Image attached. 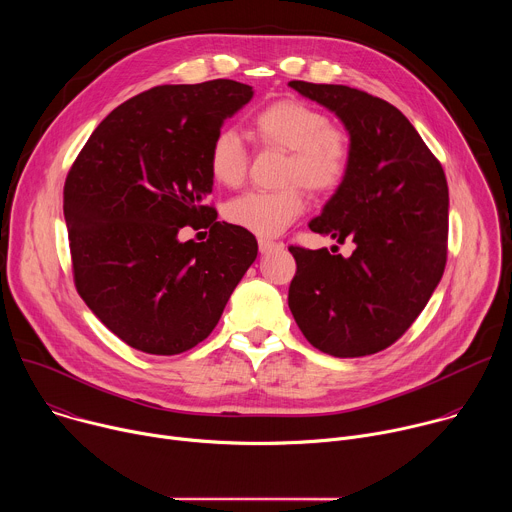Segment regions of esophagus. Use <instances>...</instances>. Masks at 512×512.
I'll use <instances>...</instances> for the list:
<instances>
[{
  "instance_id": "obj_1",
  "label": "esophagus",
  "mask_w": 512,
  "mask_h": 512,
  "mask_svg": "<svg viewBox=\"0 0 512 512\" xmlns=\"http://www.w3.org/2000/svg\"><path fill=\"white\" fill-rule=\"evenodd\" d=\"M257 243H259V251H261V253H269L271 249H275V247H277V243H275V241L265 239V237H261Z\"/></svg>"
}]
</instances>
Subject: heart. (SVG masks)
I'll return each mask as SVG.
<instances>
[{"label":"heart","instance_id":"b5f03b06","mask_svg":"<svg viewBox=\"0 0 512 512\" xmlns=\"http://www.w3.org/2000/svg\"><path fill=\"white\" fill-rule=\"evenodd\" d=\"M251 127L259 143L287 152L279 190H251L225 206V218L259 237L283 233L306 210L304 188L316 194L338 190L350 172L352 145L344 127L298 99H277L257 109ZM210 176L223 186L237 188L249 172V150L243 137L223 127L208 148Z\"/></svg>","mask_w":512,"mask_h":512}]
</instances>
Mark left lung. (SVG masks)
<instances>
[{
  "instance_id": "8db88e82",
  "label": "left lung",
  "mask_w": 512,
  "mask_h": 512,
  "mask_svg": "<svg viewBox=\"0 0 512 512\" xmlns=\"http://www.w3.org/2000/svg\"><path fill=\"white\" fill-rule=\"evenodd\" d=\"M289 87L332 109L350 133L348 178L310 229L354 243L350 257L289 245L298 265L289 310L306 340L326 354L381 352L409 330L444 275V168L391 103L344 85Z\"/></svg>"
}]
</instances>
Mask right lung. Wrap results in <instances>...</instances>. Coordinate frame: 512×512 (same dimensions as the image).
<instances>
[{"label": "right lung", "instance_id": "1", "mask_svg": "<svg viewBox=\"0 0 512 512\" xmlns=\"http://www.w3.org/2000/svg\"><path fill=\"white\" fill-rule=\"evenodd\" d=\"M249 85H162L113 109L64 182L72 277L93 314L135 350L172 356L221 320L257 257L255 237L216 221L208 148ZM186 226L208 228L180 244Z\"/></svg>", "mask_w": 512, "mask_h": 512}]
</instances>
